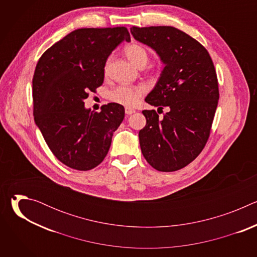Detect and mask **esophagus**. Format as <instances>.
<instances>
[{
  "label": "esophagus",
  "instance_id": "1",
  "mask_svg": "<svg viewBox=\"0 0 257 257\" xmlns=\"http://www.w3.org/2000/svg\"><path fill=\"white\" fill-rule=\"evenodd\" d=\"M136 111H135V109L134 108H132V107H126L125 108V113L127 114V115H132V114H134Z\"/></svg>",
  "mask_w": 257,
  "mask_h": 257
}]
</instances>
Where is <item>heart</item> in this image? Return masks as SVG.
<instances>
[{
  "label": "heart",
  "mask_w": 257,
  "mask_h": 257,
  "mask_svg": "<svg viewBox=\"0 0 257 257\" xmlns=\"http://www.w3.org/2000/svg\"><path fill=\"white\" fill-rule=\"evenodd\" d=\"M125 54L128 59L136 66L146 65L149 61V54L146 50L136 44L130 45L125 49ZM109 60L105 63L104 70L107 69ZM145 92V88L141 85H120L109 93V98L113 101L123 105L133 106L137 103L140 96Z\"/></svg>",
  "instance_id": "1"
}]
</instances>
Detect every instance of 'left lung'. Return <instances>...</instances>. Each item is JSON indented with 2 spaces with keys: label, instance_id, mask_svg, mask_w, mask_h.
Here are the masks:
<instances>
[{
  "label": "left lung",
  "instance_id": "1",
  "mask_svg": "<svg viewBox=\"0 0 257 257\" xmlns=\"http://www.w3.org/2000/svg\"><path fill=\"white\" fill-rule=\"evenodd\" d=\"M133 38L152 48L164 69L145 101L169 111L142 114L139 131L143 157L156 170L173 172L189 165L203 150L218 100L216 73L208 52L190 35L173 26L131 27Z\"/></svg>",
  "mask_w": 257,
  "mask_h": 257
}]
</instances>
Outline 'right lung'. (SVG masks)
<instances>
[{
    "label": "right lung",
    "mask_w": 257,
    "mask_h": 257,
    "mask_svg": "<svg viewBox=\"0 0 257 257\" xmlns=\"http://www.w3.org/2000/svg\"><path fill=\"white\" fill-rule=\"evenodd\" d=\"M131 42L126 27L80 28L48 49L32 79L33 115L48 146L64 165L88 171L105 158L114 132L125 117L122 104L86 108L88 91L103 82L108 56Z\"/></svg>",
    "instance_id": "right-lung-1"
}]
</instances>
